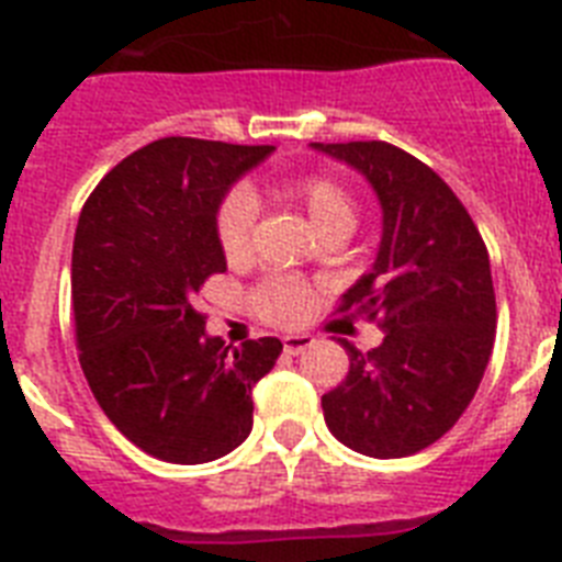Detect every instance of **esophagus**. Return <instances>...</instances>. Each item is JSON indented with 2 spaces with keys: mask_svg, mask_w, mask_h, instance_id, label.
I'll list each match as a JSON object with an SVG mask.
<instances>
[{
  "mask_svg": "<svg viewBox=\"0 0 562 562\" xmlns=\"http://www.w3.org/2000/svg\"><path fill=\"white\" fill-rule=\"evenodd\" d=\"M281 345H284V353L299 356V353H304L307 347L315 345V338L307 336V333H292V336L281 338Z\"/></svg>",
  "mask_w": 562,
  "mask_h": 562,
  "instance_id": "esophagus-1",
  "label": "esophagus"
}]
</instances>
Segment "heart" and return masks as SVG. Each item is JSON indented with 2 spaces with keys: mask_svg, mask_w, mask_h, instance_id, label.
Returning a JSON list of instances; mask_svg holds the SVG:
<instances>
[{
  "mask_svg": "<svg viewBox=\"0 0 562 562\" xmlns=\"http://www.w3.org/2000/svg\"><path fill=\"white\" fill-rule=\"evenodd\" d=\"M290 192L307 209V217L313 229L322 235L327 229H353L356 226V203L341 183L330 175H307L299 178L290 187ZM255 215H258V201L252 189L235 187L226 192V198L217 206L215 235L221 252L229 261H240L249 249V235H252ZM313 304V290L304 281L290 276L267 278L258 290L252 292L255 313L272 324H295L310 313Z\"/></svg>",
  "mask_w": 562,
  "mask_h": 562,
  "instance_id": "1",
  "label": "heart"
}]
</instances>
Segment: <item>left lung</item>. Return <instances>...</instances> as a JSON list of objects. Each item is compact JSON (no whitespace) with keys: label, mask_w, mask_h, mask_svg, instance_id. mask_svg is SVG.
<instances>
[{"label":"left lung","mask_w":562,"mask_h":562,"mask_svg":"<svg viewBox=\"0 0 562 562\" xmlns=\"http://www.w3.org/2000/svg\"><path fill=\"white\" fill-rule=\"evenodd\" d=\"M368 180L382 206V240L370 272L341 310L382 318V345L350 341V373L324 393L338 442L375 459L411 457L462 416L494 347L497 301L488 249L437 171L382 140L310 143Z\"/></svg>","instance_id":"left-lung-1"}]
</instances>
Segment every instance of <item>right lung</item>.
<instances>
[{
    "label": "right lung",
    "mask_w": 562,
    "mask_h": 562,
    "mask_svg": "<svg viewBox=\"0 0 562 562\" xmlns=\"http://www.w3.org/2000/svg\"><path fill=\"white\" fill-rule=\"evenodd\" d=\"M276 146L164 137L128 155L82 206L71 299L88 387L128 442L175 465L235 451L278 338L229 350L194 301L226 272L221 201Z\"/></svg>",
    "instance_id": "right-lung-1"
}]
</instances>
